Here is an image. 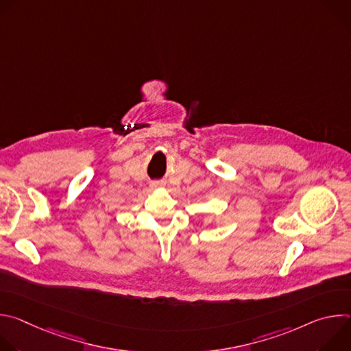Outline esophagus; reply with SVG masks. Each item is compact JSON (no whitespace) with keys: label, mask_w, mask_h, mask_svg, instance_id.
I'll list each match as a JSON object with an SVG mask.
<instances>
[{"label":"esophagus","mask_w":351,"mask_h":351,"mask_svg":"<svg viewBox=\"0 0 351 351\" xmlns=\"http://www.w3.org/2000/svg\"><path fill=\"white\" fill-rule=\"evenodd\" d=\"M153 187L157 189V187H160V184H158V183H153Z\"/></svg>","instance_id":"1"}]
</instances>
